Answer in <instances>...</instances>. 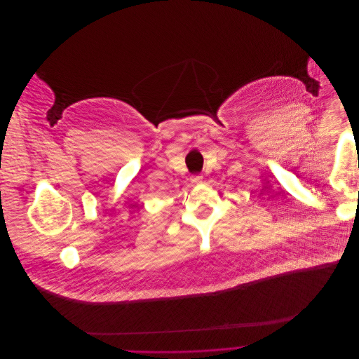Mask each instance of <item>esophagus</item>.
Returning a JSON list of instances; mask_svg holds the SVG:
<instances>
[{"mask_svg":"<svg viewBox=\"0 0 359 359\" xmlns=\"http://www.w3.org/2000/svg\"><path fill=\"white\" fill-rule=\"evenodd\" d=\"M191 181H192V184H202V181H203V177L202 175H194L192 178H191Z\"/></svg>","mask_w":359,"mask_h":359,"instance_id":"34e87169","label":"esophagus"}]
</instances>
